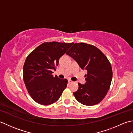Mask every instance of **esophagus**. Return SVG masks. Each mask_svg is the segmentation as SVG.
<instances>
[{
    "label": "esophagus",
    "mask_w": 133,
    "mask_h": 133,
    "mask_svg": "<svg viewBox=\"0 0 133 133\" xmlns=\"http://www.w3.org/2000/svg\"><path fill=\"white\" fill-rule=\"evenodd\" d=\"M73 83V81H72L71 80H70V79H69V83L70 84V83Z\"/></svg>",
    "instance_id": "obj_1"
}]
</instances>
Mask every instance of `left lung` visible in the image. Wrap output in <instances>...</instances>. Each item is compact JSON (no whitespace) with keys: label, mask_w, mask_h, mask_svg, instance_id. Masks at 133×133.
Here are the masks:
<instances>
[{"label":"left lung","mask_w":133,"mask_h":133,"mask_svg":"<svg viewBox=\"0 0 133 133\" xmlns=\"http://www.w3.org/2000/svg\"><path fill=\"white\" fill-rule=\"evenodd\" d=\"M83 70L86 82L78 83V90L73 94L79 102L86 106L97 104L102 101L111 84L112 71L106 56L97 47L84 43H73L66 52Z\"/></svg>","instance_id":"obj_1"}]
</instances>
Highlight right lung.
Masks as SVG:
<instances>
[{
  "label": "right lung",
  "mask_w": 133,
  "mask_h": 133,
  "mask_svg": "<svg viewBox=\"0 0 133 133\" xmlns=\"http://www.w3.org/2000/svg\"><path fill=\"white\" fill-rule=\"evenodd\" d=\"M73 43L45 42L32 51L25 61L23 80L29 94L36 102L49 105L57 101L68 81L52 75L59 59Z\"/></svg>",
  "instance_id": "1"
}]
</instances>
